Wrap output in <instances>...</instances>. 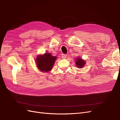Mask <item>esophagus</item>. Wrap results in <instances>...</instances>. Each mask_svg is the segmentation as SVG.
<instances>
[{"mask_svg":"<svg viewBox=\"0 0 120 120\" xmlns=\"http://www.w3.org/2000/svg\"><path fill=\"white\" fill-rule=\"evenodd\" d=\"M66 57H67V55L66 54H63L61 55V57L62 58V59H65V58H66Z\"/></svg>","mask_w":120,"mask_h":120,"instance_id":"obj_1","label":"esophagus"}]
</instances>
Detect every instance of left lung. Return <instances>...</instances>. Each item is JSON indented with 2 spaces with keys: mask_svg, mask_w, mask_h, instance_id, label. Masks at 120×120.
Segmentation results:
<instances>
[{
  "mask_svg": "<svg viewBox=\"0 0 120 120\" xmlns=\"http://www.w3.org/2000/svg\"><path fill=\"white\" fill-rule=\"evenodd\" d=\"M86 62L84 60H82L81 58H77L75 61V64L76 66L79 68H81L82 67H83L85 65Z\"/></svg>",
  "mask_w": 120,
  "mask_h": 120,
  "instance_id": "left-lung-1",
  "label": "left lung"
}]
</instances>
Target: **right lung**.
<instances>
[{"mask_svg": "<svg viewBox=\"0 0 120 120\" xmlns=\"http://www.w3.org/2000/svg\"><path fill=\"white\" fill-rule=\"evenodd\" d=\"M57 59V57L53 56L49 53L37 56L36 59V65L38 69L42 72L50 71L53 68L54 64Z\"/></svg>", "mask_w": 120, "mask_h": 120, "instance_id": "add662e5", "label": "right lung"}]
</instances>
